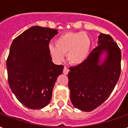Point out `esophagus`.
I'll return each instance as SVG.
<instances>
[{"mask_svg":"<svg viewBox=\"0 0 128 128\" xmlns=\"http://www.w3.org/2000/svg\"><path fill=\"white\" fill-rule=\"evenodd\" d=\"M68 72H69V69L67 68L66 67H64V70H63V73L65 74H67Z\"/></svg>","mask_w":128,"mask_h":128,"instance_id":"obj_1","label":"esophagus"}]
</instances>
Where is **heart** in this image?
<instances>
[{
    "instance_id": "heart-1",
    "label": "heart",
    "mask_w": 128,
    "mask_h": 128,
    "mask_svg": "<svg viewBox=\"0 0 128 128\" xmlns=\"http://www.w3.org/2000/svg\"><path fill=\"white\" fill-rule=\"evenodd\" d=\"M56 45H50V55L57 62L64 59L67 54L70 64L78 65L88 58L91 48V38L86 32H68L60 36L56 40Z\"/></svg>"
}]
</instances>
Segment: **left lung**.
I'll use <instances>...</instances> for the list:
<instances>
[{"label": "left lung", "mask_w": 128, "mask_h": 128, "mask_svg": "<svg viewBox=\"0 0 128 128\" xmlns=\"http://www.w3.org/2000/svg\"><path fill=\"white\" fill-rule=\"evenodd\" d=\"M98 45L83 63L70 68L68 74L70 100L76 108L90 112L106 100L119 80L121 74L122 52L109 34L100 33ZM107 53L100 64V57Z\"/></svg>", "instance_id": "1"}]
</instances>
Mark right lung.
<instances>
[{"label":"right lung","mask_w":128,"mask_h":128,"mask_svg":"<svg viewBox=\"0 0 128 128\" xmlns=\"http://www.w3.org/2000/svg\"><path fill=\"white\" fill-rule=\"evenodd\" d=\"M58 30L35 26L13 40L6 60L9 87L26 107L40 109L52 99V90L63 65H56L49 52Z\"/></svg>","instance_id":"1"}]
</instances>
